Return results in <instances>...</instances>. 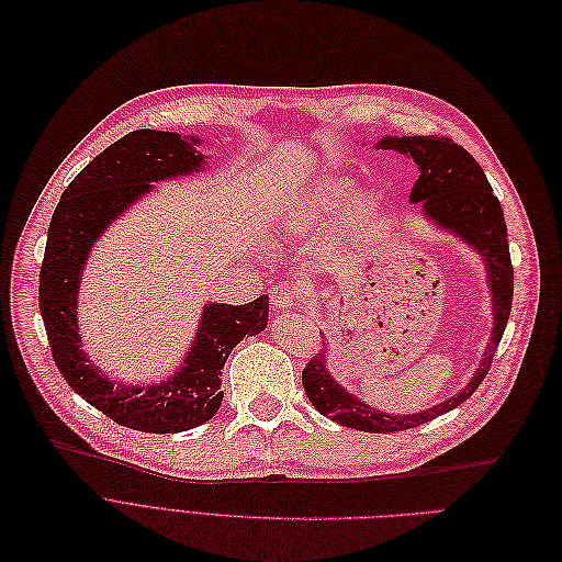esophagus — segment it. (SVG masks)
<instances>
[{
  "label": "esophagus",
  "mask_w": 562,
  "mask_h": 562,
  "mask_svg": "<svg viewBox=\"0 0 562 562\" xmlns=\"http://www.w3.org/2000/svg\"><path fill=\"white\" fill-rule=\"evenodd\" d=\"M272 304H274V308H279V311L300 306V290H297V285H292V283H279V285L272 290Z\"/></svg>",
  "instance_id": "34e87169"
}]
</instances>
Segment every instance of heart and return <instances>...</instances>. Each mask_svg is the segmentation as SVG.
Returning a JSON list of instances; mask_svg holds the SVG:
<instances>
[{
	"label": "heart",
	"instance_id": "b5f03b06",
	"mask_svg": "<svg viewBox=\"0 0 562 562\" xmlns=\"http://www.w3.org/2000/svg\"><path fill=\"white\" fill-rule=\"evenodd\" d=\"M350 192V180L345 178H325L315 190H311L308 196H304V207L311 212L313 217H325L327 212L334 210V205ZM363 205H359L361 210Z\"/></svg>",
	"mask_w": 562,
	"mask_h": 562
}]
</instances>
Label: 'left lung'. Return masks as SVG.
Wrapping results in <instances>:
<instances>
[{
  "label": "left lung",
  "instance_id": "8db88e82",
  "mask_svg": "<svg viewBox=\"0 0 562 562\" xmlns=\"http://www.w3.org/2000/svg\"><path fill=\"white\" fill-rule=\"evenodd\" d=\"M378 146L391 148L397 153L409 155L418 165V178L414 182V190L409 201L420 203L425 217L432 220L443 231L460 235L467 245H471L487 265V279L492 288V308H494V329L492 338L485 350L483 363L473 372L471 382L443 403L418 412V414H400L391 416L378 412L361 403L350 391L342 389L327 370V345L325 350L311 357L302 372V384L311 400V405L331 420L352 427L361 432H400L409 430V427L423 425L432 420L450 409L460 407L467 397L475 393L487 378L492 368V359L496 347L503 338L507 317L513 308V262H510V247H507V228L503 207L492 192V184L473 155L450 142L448 137H384Z\"/></svg>",
  "mask_w": 562,
  "mask_h": 562
}]
</instances>
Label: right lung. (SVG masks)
Here are the masks:
<instances>
[{"instance_id": "add662e5", "label": "right lung", "mask_w": 562, "mask_h": 562, "mask_svg": "<svg viewBox=\"0 0 562 562\" xmlns=\"http://www.w3.org/2000/svg\"><path fill=\"white\" fill-rule=\"evenodd\" d=\"M196 144L199 139H182L176 132H130L75 176L47 228L38 304L52 359L77 395L139 432L176 435L215 416L224 397L222 368L231 350L267 327V295L243 306L207 304L192 352L173 378L150 386L112 382L79 345L77 290L93 243L153 190V182L201 171L207 157L194 150Z\"/></svg>"}]
</instances>
